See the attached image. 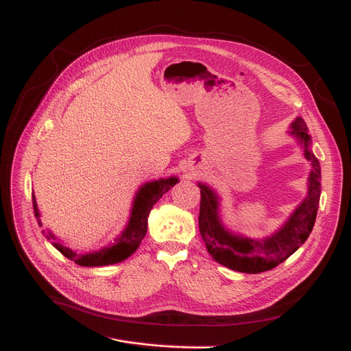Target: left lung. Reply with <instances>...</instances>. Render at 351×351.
<instances>
[{
	"instance_id": "left-lung-1",
	"label": "left lung",
	"mask_w": 351,
	"mask_h": 351,
	"mask_svg": "<svg viewBox=\"0 0 351 351\" xmlns=\"http://www.w3.org/2000/svg\"><path fill=\"white\" fill-rule=\"evenodd\" d=\"M293 135H295L304 145V156L313 166L310 173L308 195L297 207L288 222L276 234L262 241L235 237L225 231L217 217V197L212 189L199 184L202 188V202H199L198 228L203 241L217 263L232 270L244 274H260L276 267L279 263L295 253L306 243L312 232L319 197H320V165L312 149H308L310 135L306 122L297 117L293 123Z\"/></svg>"
}]
</instances>
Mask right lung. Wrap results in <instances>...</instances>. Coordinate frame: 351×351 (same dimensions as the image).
<instances>
[{"instance_id": "add662e5", "label": "right lung", "mask_w": 351, "mask_h": 351, "mask_svg": "<svg viewBox=\"0 0 351 351\" xmlns=\"http://www.w3.org/2000/svg\"><path fill=\"white\" fill-rule=\"evenodd\" d=\"M176 182H178L176 178L160 179V181L145 184L141 189H139L135 198L129 225L126 226L123 234L119 238H116L114 244L110 245L108 248H104L101 252H97V253L79 256L60 243H53V245L64 257L75 260V263H77L79 266H106V265H114V263L122 262V260L128 258L132 253H135V250L139 247V244H141V241L144 239L147 234V219L149 212H152L153 206ZM32 203H34L35 217L38 219L39 226H41V220H39V212H38L34 193H32ZM47 238L51 239L53 235H47Z\"/></svg>"}]
</instances>
